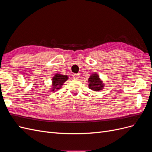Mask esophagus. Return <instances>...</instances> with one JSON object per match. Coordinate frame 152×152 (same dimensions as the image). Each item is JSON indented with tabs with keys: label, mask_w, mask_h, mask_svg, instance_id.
<instances>
[{
	"label": "esophagus",
	"mask_w": 152,
	"mask_h": 152,
	"mask_svg": "<svg viewBox=\"0 0 152 152\" xmlns=\"http://www.w3.org/2000/svg\"><path fill=\"white\" fill-rule=\"evenodd\" d=\"M73 79H74L75 80H78L79 79V74H77V73H75V74H73Z\"/></svg>",
	"instance_id": "esophagus-1"
}]
</instances>
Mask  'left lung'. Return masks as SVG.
<instances>
[{"label": "left lung", "instance_id": "1", "mask_svg": "<svg viewBox=\"0 0 152 152\" xmlns=\"http://www.w3.org/2000/svg\"><path fill=\"white\" fill-rule=\"evenodd\" d=\"M88 81L89 83V87L94 91L102 90L104 87V85L102 84V81H101L99 79V77L97 74H95V73L90 76Z\"/></svg>", "mask_w": 152, "mask_h": 152}]
</instances>
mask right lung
<instances>
[{
	"label": "right lung",
	"instance_id": "1",
	"mask_svg": "<svg viewBox=\"0 0 152 152\" xmlns=\"http://www.w3.org/2000/svg\"><path fill=\"white\" fill-rule=\"evenodd\" d=\"M68 79V77L67 75H62L61 74H57L55 75V76L53 78V88L52 91L57 90L60 89V87L63 85V84Z\"/></svg>",
	"mask_w": 152,
	"mask_h": 152
}]
</instances>
